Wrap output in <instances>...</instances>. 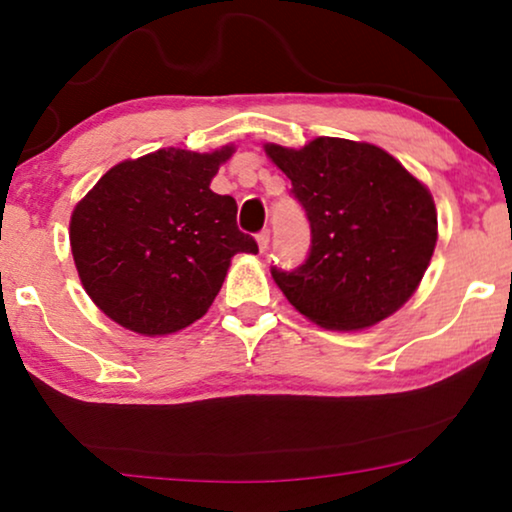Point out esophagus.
I'll use <instances>...</instances> for the list:
<instances>
[{
  "label": "esophagus",
  "mask_w": 512,
  "mask_h": 512,
  "mask_svg": "<svg viewBox=\"0 0 512 512\" xmlns=\"http://www.w3.org/2000/svg\"><path fill=\"white\" fill-rule=\"evenodd\" d=\"M256 242H258V249L268 251V247H270V230H261V233L256 235Z\"/></svg>",
  "instance_id": "esophagus-1"
}]
</instances>
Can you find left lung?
<instances>
[{
  "label": "left lung",
  "mask_w": 512,
  "mask_h": 512,
  "mask_svg": "<svg viewBox=\"0 0 512 512\" xmlns=\"http://www.w3.org/2000/svg\"><path fill=\"white\" fill-rule=\"evenodd\" d=\"M310 223L298 268L270 272L289 303L324 328L356 331L394 314L422 282L438 240L431 193L373 144L319 137L265 146Z\"/></svg>",
  "instance_id": "obj_1"
}]
</instances>
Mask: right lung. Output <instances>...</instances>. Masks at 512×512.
<instances>
[{"instance_id":"right-lung-1","label":"right lung","mask_w":512,"mask_h":512,"mask_svg":"<svg viewBox=\"0 0 512 512\" xmlns=\"http://www.w3.org/2000/svg\"><path fill=\"white\" fill-rule=\"evenodd\" d=\"M233 149L156 151L104 174L76 205L69 242L83 289L135 333L181 331L209 310L230 258L256 254L237 202L209 181Z\"/></svg>"}]
</instances>
